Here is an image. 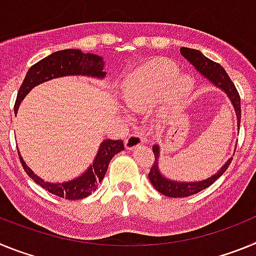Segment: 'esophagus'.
I'll return each mask as SVG.
<instances>
[{
	"instance_id": "1",
	"label": "esophagus",
	"mask_w": 256,
	"mask_h": 256,
	"mask_svg": "<svg viewBox=\"0 0 256 256\" xmlns=\"http://www.w3.org/2000/svg\"><path fill=\"white\" fill-rule=\"evenodd\" d=\"M144 137H141L140 134H130L128 138L124 141V144H126V148L128 150H133V148H138L141 144H144Z\"/></svg>"
}]
</instances>
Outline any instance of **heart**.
<instances>
[{"label":"heart","mask_w":256,"mask_h":256,"mask_svg":"<svg viewBox=\"0 0 256 256\" xmlns=\"http://www.w3.org/2000/svg\"><path fill=\"white\" fill-rule=\"evenodd\" d=\"M195 90V79L190 74H180L173 61L154 60L136 70L126 78L123 98L130 108L150 105L160 97L170 108L186 105Z\"/></svg>","instance_id":"obj_1"}]
</instances>
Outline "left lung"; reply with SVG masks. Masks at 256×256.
I'll use <instances>...</instances> for the list:
<instances>
[{
	"label": "left lung",
	"instance_id": "1",
	"mask_svg": "<svg viewBox=\"0 0 256 256\" xmlns=\"http://www.w3.org/2000/svg\"><path fill=\"white\" fill-rule=\"evenodd\" d=\"M180 54H182L183 58L188 61L190 64L194 65V68L198 70L201 76H205L212 86H216V87L219 88L220 91L224 92L227 98L230 100V105L234 106V114H236L237 118V130H240V122H241V100H240L238 92H237L236 87H234V84L230 79L228 74L226 73V70L223 69V66L219 65L218 62H214L212 60L208 58L206 56L202 55V54H201L200 51H198V50L182 47V48H180ZM234 150H236V148H234ZM152 151L154 155H155V162H154L150 173H148V180H150L151 184H152L160 194H162L164 196H168V198H187V196L195 195L198 192L208 188V187L212 186V183L216 182V180L220 177L222 174L227 170L230 162H232V158H230L224 164L222 165V168L219 169L216 173H214L212 176L208 177L206 180H188V182H186V180H176L165 177L164 174L160 172L159 168V144H154Z\"/></svg>",
	"mask_w": 256,
	"mask_h": 256
}]
</instances>
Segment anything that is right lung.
I'll return each instance as SVG.
<instances>
[{
  "label": "right lung",
  "instance_id": "right-lung-1",
  "mask_svg": "<svg viewBox=\"0 0 256 256\" xmlns=\"http://www.w3.org/2000/svg\"><path fill=\"white\" fill-rule=\"evenodd\" d=\"M68 76H83L104 79L106 76L105 61L102 56L90 54V52L84 54L80 50L74 48L54 52L47 58H42L28 70L26 78L22 80V84L20 86L15 106H14L15 115L22 101L33 88L37 87L38 84L48 82L51 79ZM123 150L124 144L120 140L118 141L105 140L101 142L91 165L82 174H79L78 177L65 180V182H48V180H42L26 165L20 152L19 158L26 174L46 191L66 200H80L91 195L97 188V184L105 177L108 162H112V159L118 152Z\"/></svg>",
  "mask_w": 256,
  "mask_h": 256
}]
</instances>
